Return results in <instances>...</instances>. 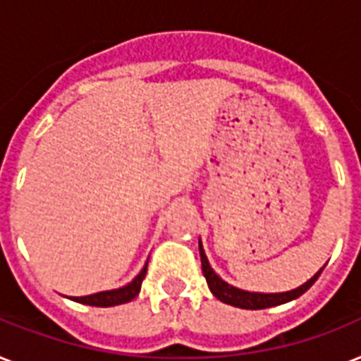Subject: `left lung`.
<instances>
[{
  "mask_svg": "<svg viewBox=\"0 0 361 361\" xmlns=\"http://www.w3.org/2000/svg\"><path fill=\"white\" fill-rule=\"evenodd\" d=\"M198 249H200V260H202V274L208 281V286L212 294H214L217 300H221L223 303H228V305H234V307L240 309H266V307H275V305H281V303L292 302L300 298L305 290H309L313 283L319 279V275L322 274V268L317 271V274L307 281L303 283L302 286H298L294 290L288 292H275V294H262V292H247L241 290V288H236V286L228 285L226 281H223L219 275L215 274L214 268L209 266L208 257L204 252L202 243L198 241Z\"/></svg>",
  "mask_w": 361,
  "mask_h": 361,
  "instance_id": "obj_1",
  "label": "left lung"
}]
</instances>
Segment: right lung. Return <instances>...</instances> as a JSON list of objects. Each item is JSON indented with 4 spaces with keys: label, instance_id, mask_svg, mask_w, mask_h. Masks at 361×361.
<instances>
[{
    "label": "right lung",
    "instance_id": "add662e5",
    "mask_svg": "<svg viewBox=\"0 0 361 361\" xmlns=\"http://www.w3.org/2000/svg\"><path fill=\"white\" fill-rule=\"evenodd\" d=\"M147 264L142 268V271L136 275L135 279L130 281L129 285L121 286V288H114V290H104L97 292V294H90V296H80V298H71L73 302L86 303V305H93V307H112V305H121L130 300H135L140 292L142 281L146 277Z\"/></svg>",
    "mask_w": 361,
    "mask_h": 361
}]
</instances>
